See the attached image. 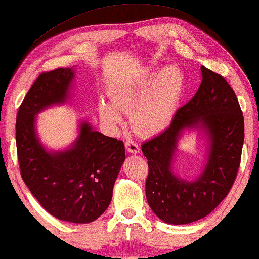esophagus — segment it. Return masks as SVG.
Returning <instances> with one entry per match:
<instances>
[{
	"label": "esophagus",
	"mask_w": 259,
	"mask_h": 259,
	"mask_svg": "<svg viewBox=\"0 0 259 259\" xmlns=\"http://www.w3.org/2000/svg\"><path fill=\"white\" fill-rule=\"evenodd\" d=\"M125 146H126L127 152L132 153V154H138V153H140V147H139V145L136 141H133L132 139H127L125 142Z\"/></svg>",
	"instance_id": "esophagus-1"
}]
</instances>
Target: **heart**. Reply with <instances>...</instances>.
Segmentation results:
<instances>
[{
  "label": "heart",
  "instance_id": "1",
  "mask_svg": "<svg viewBox=\"0 0 259 259\" xmlns=\"http://www.w3.org/2000/svg\"><path fill=\"white\" fill-rule=\"evenodd\" d=\"M185 86L181 67L168 64L160 69V65L152 63L114 86L110 100L100 99L99 114L115 128L122 123L123 112L131 110L133 128L144 136H154L170 125Z\"/></svg>",
  "mask_w": 259,
  "mask_h": 259
}]
</instances>
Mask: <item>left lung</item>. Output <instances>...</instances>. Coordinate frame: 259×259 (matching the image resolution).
Segmentation results:
<instances>
[{
  "mask_svg": "<svg viewBox=\"0 0 259 259\" xmlns=\"http://www.w3.org/2000/svg\"><path fill=\"white\" fill-rule=\"evenodd\" d=\"M195 96L180 107L167 130L141 146L148 160L146 197L167 224L182 226L209 215L227 196L241 163L244 118L234 90L220 74L201 66ZM195 132L207 149L201 171L181 178L174 164L181 139Z\"/></svg>",
  "mask_w": 259,
  "mask_h": 259,
  "instance_id": "obj_1",
  "label": "left lung"
}]
</instances>
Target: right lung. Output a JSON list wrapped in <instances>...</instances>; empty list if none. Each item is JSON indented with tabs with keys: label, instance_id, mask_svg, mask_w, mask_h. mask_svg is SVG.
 <instances>
[{
	"label": "right lung",
	"instance_id": "add662e5",
	"mask_svg": "<svg viewBox=\"0 0 259 259\" xmlns=\"http://www.w3.org/2000/svg\"><path fill=\"white\" fill-rule=\"evenodd\" d=\"M74 67L42 73L30 88L16 118V146L22 179L46 210L71 223H90L111 203L113 187L125 161L121 140L78 120V134L63 149H51L37 132V115L69 104Z\"/></svg>",
	"mask_w": 259,
	"mask_h": 259
}]
</instances>
